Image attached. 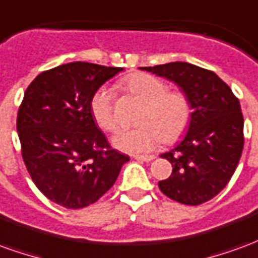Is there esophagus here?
<instances>
[{
  "instance_id": "esophagus-1",
  "label": "esophagus",
  "mask_w": 258,
  "mask_h": 258,
  "mask_svg": "<svg viewBox=\"0 0 258 258\" xmlns=\"http://www.w3.org/2000/svg\"><path fill=\"white\" fill-rule=\"evenodd\" d=\"M134 159L140 160V162H152L156 159V156L155 155H137V156H134Z\"/></svg>"
}]
</instances>
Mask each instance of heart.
Masks as SVG:
<instances>
[{
  "label": "heart",
  "mask_w": 258,
  "mask_h": 258,
  "mask_svg": "<svg viewBox=\"0 0 258 258\" xmlns=\"http://www.w3.org/2000/svg\"><path fill=\"white\" fill-rule=\"evenodd\" d=\"M124 88L144 102L137 128L120 130L113 145L127 153H145L162 144H173L188 130L192 120V103L179 90H168L163 80L148 73H135L124 80ZM91 114L105 131L117 128L114 98L110 88L99 87L91 98Z\"/></svg>",
  "instance_id": "b5f03b06"
}]
</instances>
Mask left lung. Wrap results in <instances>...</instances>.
<instances>
[{
    "label": "left lung",
    "instance_id": "left-lung-1",
    "mask_svg": "<svg viewBox=\"0 0 258 258\" xmlns=\"http://www.w3.org/2000/svg\"><path fill=\"white\" fill-rule=\"evenodd\" d=\"M174 81L192 103V120L182 142L163 153L173 166L159 188L178 203L198 206L220 194L243 151V114L231 88L214 72L186 62L144 68Z\"/></svg>",
    "mask_w": 258,
    "mask_h": 258
}]
</instances>
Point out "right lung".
Listing matches in <instances>:
<instances>
[{"label": "right lung", "mask_w": 258, "mask_h": 258, "mask_svg": "<svg viewBox=\"0 0 258 258\" xmlns=\"http://www.w3.org/2000/svg\"><path fill=\"white\" fill-rule=\"evenodd\" d=\"M121 68L73 62L45 70L27 87L16 128L33 182L66 209L95 203L112 188L127 155L113 149L91 114V98Z\"/></svg>", "instance_id": "1"}]
</instances>
